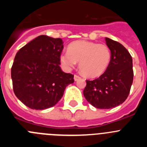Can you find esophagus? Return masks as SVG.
Listing matches in <instances>:
<instances>
[{
  "label": "esophagus",
  "mask_w": 147,
  "mask_h": 147,
  "mask_svg": "<svg viewBox=\"0 0 147 147\" xmlns=\"http://www.w3.org/2000/svg\"><path fill=\"white\" fill-rule=\"evenodd\" d=\"M81 77L80 76H78V75H74V80L75 81H78L79 80H80Z\"/></svg>",
  "instance_id": "obj_1"
}]
</instances>
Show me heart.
<instances>
[{
  "instance_id": "b5f03b06",
  "label": "heart",
  "mask_w": 147,
  "mask_h": 147,
  "mask_svg": "<svg viewBox=\"0 0 147 147\" xmlns=\"http://www.w3.org/2000/svg\"><path fill=\"white\" fill-rule=\"evenodd\" d=\"M111 60V51L105 44L78 40L69 45L68 51L60 55V62L69 71L80 62V70L89 78L98 77L107 69Z\"/></svg>"
}]
</instances>
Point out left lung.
Segmentation results:
<instances>
[{
  "label": "left lung",
  "mask_w": 147,
  "mask_h": 147,
  "mask_svg": "<svg viewBox=\"0 0 147 147\" xmlns=\"http://www.w3.org/2000/svg\"><path fill=\"white\" fill-rule=\"evenodd\" d=\"M111 51L107 69L98 79L86 80L83 94L90 104L98 109L115 107L127 99L133 81L132 59L121 43L105 38Z\"/></svg>",
  "instance_id": "left-lung-1"
}]
</instances>
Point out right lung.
Returning <instances> with one entry per match:
<instances>
[{
    "mask_svg": "<svg viewBox=\"0 0 147 147\" xmlns=\"http://www.w3.org/2000/svg\"><path fill=\"white\" fill-rule=\"evenodd\" d=\"M63 48L62 39L40 35L15 55L11 70L13 90L29 108L53 107L66 87L74 82V75L63 72L59 67Z\"/></svg>",
    "mask_w": 147,
    "mask_h": 147,
    "instance_id": "add662e5",
    "label": "right lung"
}]
</instances>
